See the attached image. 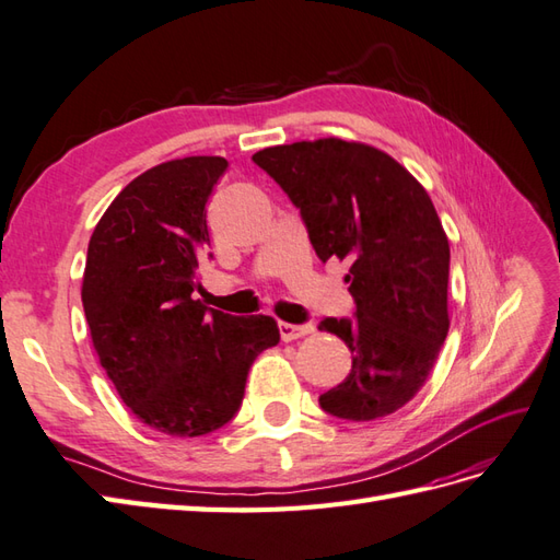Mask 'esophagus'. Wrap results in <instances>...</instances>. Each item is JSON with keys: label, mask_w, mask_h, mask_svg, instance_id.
Wrapping results in <instances>:
<instances>
[{"label": "esophagus", "mask_w": 560, "mask_h": 560, "mask_svg": "<svg viewBox=\"0 0 560 560\" xmlns=\"http://www.w3.org/2000/svg\"><path fill=\"white\" fill-rule=\"evenodd\" d=\"M315 331L312 324H289V322H279V334L283 341H293V339H301V336H307Z\"/></svg>", "instance_id": "1"}]
</instances>
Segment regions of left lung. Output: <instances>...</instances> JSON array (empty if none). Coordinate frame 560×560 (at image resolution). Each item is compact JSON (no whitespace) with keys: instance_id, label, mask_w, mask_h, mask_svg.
Instances as JSON below:
<instances>
[{"instance_id":"8db88e82","label":"left lung","mask_w":560,"mask_h":560,"mask_svg":"<svg viewBox=\"0 0 560 560\" xmlns=\"http://www.w3.org/2000/svg\"><path fill=\"white\" fill-rule=\"evenodd\" d=\"M253 162L301 210L322 262L346 259L353 317H324L353 355L319 396L350 422L392 415L420 392L448 334V238L427 190L386 152L322 138L265 148Z\"/></svg>"}]
</instances>
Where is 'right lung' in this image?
<instances>
[{"mask_svg": "<svg viewBox=\"0 0 560 560\" xmlns=\"http://www.w3.org/2000/svg\"><path fill=\"white\" fill-rule=\"evenodd\" d=\"M224 158H184L133 178L88 245L83 310L102 368L140 422L202 436L238 412L253 360L277 322L192 301L210 248L207 210ZM212 257V253H210Z\"/></svg>", "mask_w": 560, "mask_h": 560, "instance_id": "right-lung-1", "label": "right lung"}]
</instances>
